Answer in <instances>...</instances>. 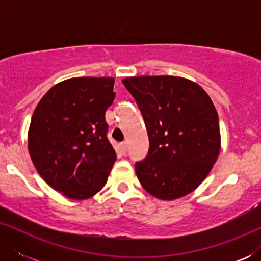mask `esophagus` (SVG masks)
<instances>
[{"label":"esophagus","mask_w":261,"mask_h":261,"mask_svg":"<svg viewBox=\"0 0 261 261\" xmlns=\"http://www.w3.org/2000/svg\"><path fill=\"white\" fill-rule=\"evenodd\" d=\"M120 151L122 154H126L127 153V145L126 142H123V144H120Z\"/></svg>","instance_id":"esophagus-1"}]
</instances>
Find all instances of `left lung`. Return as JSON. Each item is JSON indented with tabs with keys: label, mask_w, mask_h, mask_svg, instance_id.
<instances>
[{
	"label": "left lung",
	"mask_w": 261,
	"mask_h": 261,
	"mask_svg": "<svg viewBox=\"0 0 261 261\" xmlns=\"http://www.w3.org/2000/svg\"><path fill=\"white\" fill-rule=\"evenodd\" d=\"M144 117L148 154L135 164L148 194L172 201L194 191L219 156V116L209 95L195 82L176 76L122 80Z\"/></svg>",
	"instance_id": "obj_1"
}]
</instances>
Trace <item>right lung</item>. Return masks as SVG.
Masks as SVG:
<instances>
[{
	"label": "right lung",
	"mask_w": 261,
	"mask_h": 261,
	"mask_svg": "<svg viewBox=\"0 0 261 261\" xmlns=\"http://www.w3.org/2000/svg\"><path fill=\"white\" fill-rule=\"evenodd\" d=\"M115 80L77 77L53 85L35 108L28 151L49 187L72 199H87L105 187L116 160L107 138L106 112Z\"/></svg>",
	"instance_id": "right-lung-1"
}]
</instances>
